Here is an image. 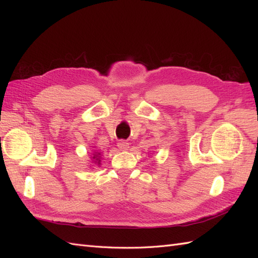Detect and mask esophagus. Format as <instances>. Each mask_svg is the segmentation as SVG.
Instances as JSON below:
<instances>
[{
  "mask_svg": "<svg viewBox=\"0 0 258 258\" xmlns=\"http://www.w3.org/2000/svg\"><path fill=\"white\" fill-rule=\"evenodd\" d=\"M117 146L120 151H128V149H130V144L125 141H119L117 143Z\"/></svg>",
  "mask_w": 258,
  "mask_h": 258,
  "instance_id": "1",
  "label": "esophagus"
}]
</instances>
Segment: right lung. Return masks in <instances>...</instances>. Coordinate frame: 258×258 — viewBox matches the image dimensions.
Instances as JSON below:
<instances>
[{
    "instance_id": "add662e5",
    "label": "right lung",
    "mask_w": 258,
    "mask_h": 258,
    "mask_svg": "<svg viewBox=\"0 0 258 258\" xmlns=\"http://www.w3.org/2000/svg\"><path fill=\"white\" fill-rule=\"evenodd\" d=\"M101 158H102V154L100 152H98L97 150L92 151V155H91V163L92 164H96V165H100Z\"/></svg>"
}]
</instances>
